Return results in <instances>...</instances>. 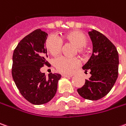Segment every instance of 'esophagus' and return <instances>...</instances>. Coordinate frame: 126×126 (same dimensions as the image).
Returning a JSON list of instances; mask_svg holds the SVG:
<instances>
[{"label": "esophagus", "mask_w": 126, "mask_h": 126, "mask_svg": "<svg viewBox=\"0 0 126 126\" xmlns=\"http://www.w3.org/2000/svg\"><path fill=\"white\" fill-rule=\"evenodd\" d=\"M61 76L63 77H71L73 76V74H70V75H67V74H61Z\"/></svg>", "instance_id": "obj_1"}]
</instances>
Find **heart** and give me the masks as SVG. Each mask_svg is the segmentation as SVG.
I'll return each mask as SVG.
<instances>
[{
  "mask_svg": "<svg viewBox=\"0 0 126 126\" xmlns=\"http://www.w3.org/2000/svg\"><path fill=\"white\" fill-rule=\"evenodd\" d=\"M62 42L75 45L76 47L75 52L84 54L86 53L85 46L88 43V37L84 32L79 30H75L65 33L60 38L54 35H50L46 40V48L51 56H58L62 49ZM79 63L80 61L77 57L61 56L55 60L54 66L60 72L70 73L79 65Z\"/></svg>",
  "mask_w": 126,
  "mask_h": 126,
  "instance_id": "b5f03b06",
  "label": "heart"
}]
</instances>
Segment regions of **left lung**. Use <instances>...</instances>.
<instances>
[{"label":"left lung","instance_id":"left-lung-1","mask_svg":"<svg viewBox=\"0 0 126 126\" xmlns=\"http://www.w3.org/2000/svg\"><path fill=\"white\" fill-rule=\"evenodd\" d=\"M93 42V54L83 66L91 75L77 92L84 99L98 100L112 89L119 75V54L111 42L95 30L89 32Z\"/></svg>","mask_w":126,"mask_h":126}]
</instances>
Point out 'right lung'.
Wrapping results in <instances>:
<instances>
[{
  "mask_svg": "<svg viewBox=\"0 0 126 126\" xmlns=\"http://www.w3.org/2000/svg\"><path fill=\"white\" fill-rule=\"evenodd\" d=\"M47 33L36 29L24 37L13 53L12 75L17 89L26 100L33 105L49 102L57 91L61 75L50 73L47 77L40 68L47 65L45 47Z\"/></svg>",
  "mask_w": 126,
  "mask_h": 126,
  "instance_id": "add662e5",
  "label": "right lung"
}]
</instances>
